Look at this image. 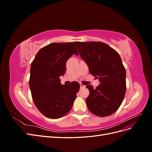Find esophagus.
<instances>
[{
	"mask_svg": "<svg viewBox=\"0 0 152 152\" xmlns=\"http://www.w3.org/2000/svg\"><path fill=\"white\" fill-rule=\"evenodd\" d=\"M80 88H84V87H86L84 85L82 84H80Z\"/></svg>",
	"mask_w": 152,
	"mask_h": 152,
	"instance_id": "obj_1",
	"label": "esophagus"
}]
</instances>
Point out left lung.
<instances>
[{
    "instance_id": "obj_1",
    "label": "left lung",
    "mask_w": 152,
    "mask_h": 152,
    "mask_svg": "<svg viewBox=\"0 0 152 152\" xmlns=\"http://www.w3.org/2000/svg\"><path fill=\"white\" fill-rule=\"evenodd\" d=\"M75 44L91 74L100 82L96 89L91 85L86 86L89 90L87 108L96 116H109L120 107L126 91V72L120 55L102 42H75Z\"/></svg>"
}]
</instances>
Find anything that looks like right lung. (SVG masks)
Wrapping results in <instances>:
<instances>
[{
	"mask_svg": "<svg viewBox=\"0 0 152 152\" xmlns=\"http://www.w3.org/2000/svg\"><path fill=\"white\" fill-rule=\"evenodd\" d=\"M73 54H79L73 42L52 43L41 48L31 64L32 99L40 113L49 118H60L70 112L79 90L77 82L62 85L59 79Z\"/></svg>",
	"mask_w": 152,
	"mask_h": 152,
	"instance_id": "1",
	"label": "right lung"
}]
</instances>
